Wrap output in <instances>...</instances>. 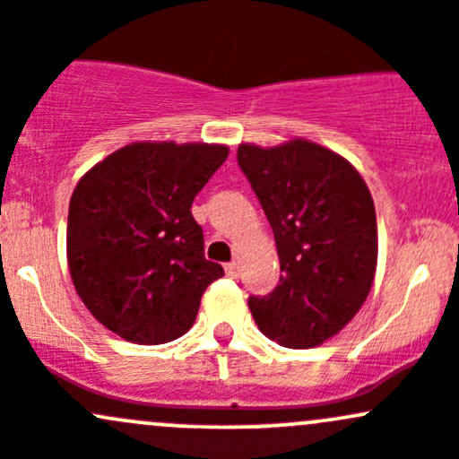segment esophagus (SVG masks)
<instances>
[{
	"instance_id": "1",
	"label": "esophagus",
	"mask_w": 459,
	"mask_h": 459,
	"mask_svg": "<svg viewBox=\"0 0 459 459\" xmlns=\"http://www.w3.org/2000/svg\"><path fill=\"white\" fill-rule=\"evenodd\" d=\"M225 272H228V276H230V278H236V276H238V272H240L238 263H236V261L228 263V264H225Z\"/></svg>"
}]
</instances>
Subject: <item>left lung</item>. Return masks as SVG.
<instances>
[{"label":"left lung","instance_id":"obj_1","mask_svg":"<svg viewBox=\"0 0 459 459\" xmlns=\"http://www.w3.org/2000/svg\"><path fill=\"white\" fill-rule=\"evenodd\" d=\"M236 159L272 225L282 272L272 294L249 296V311L282 347H318L371 291L377 225L369 187L347 159L305 139L267 150L240 143Z\"/></svg>","mask_w":459,"mask_h":459}]
</instances>
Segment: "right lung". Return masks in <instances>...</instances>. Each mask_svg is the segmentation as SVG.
I'll use <instances>...</instances> for the list:
<instances>
[{
  "label": "right lung",
  "instance_id": "obj_1",
  "mask_svg": "<svg viewBox=\"0 0 459 459\" xmlns=\"http://www.w3.org/2000/svg\"><path fill=\"white\" fill-rule=\"evenodd\" d=\"M228 145L130 143L82 177L68 210V267L79 299L110 332L163 344L195 325L223 276L203 254L192 201Z\"/></svg>",
  "mask_w": 459,
  "mask_h": 459
}]
</instances>
